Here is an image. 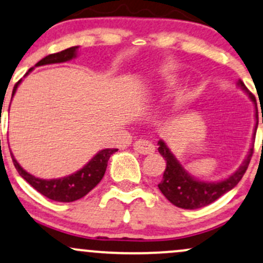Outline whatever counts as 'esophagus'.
Listing matches in <instances>:
<instances>
[{"mask_svg":"<svg viewBox=\"0 0 263 263\" xmlns=\"http://www.w3.org/2000/svg\"><path fill=\"white\" fill-rule=\"evenodd\" d=\"M135 151L141 155H152L155 152V146L147 140H138L134 143Z\"/></svg>","mask_w":263,"mask_h":263,"instance_id":"1","label":"esophagus"}]
</instances>
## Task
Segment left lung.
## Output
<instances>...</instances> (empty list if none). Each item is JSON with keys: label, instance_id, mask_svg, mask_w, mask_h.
<instances>
[{"label": "left lung", "instance_id": "1", "mask_svg": "<svg viewBox=\"0 0 263 263\" xmlns=\"http://www.w3.org/2000/svg\"><path fill=\"white\" fill-rule=\"evenodd\" d=\"M238 87H241L249 95V97L255 103L256 107V125L255 131H253V142H255L256 131H257L258 126V115H257V105H256V100L253 95H251L247 89L245 83L241 80L237 82ZM263 123V118H262ZM158 152L163 156L166 160V170L163 172L162 181L158 183V189L163 193L164 197L167 198L172 204L180 207L184 210H196L201 209V207L207 206V204L212 203L216 200L227 193L233 187L237 184L241 178L243 177L245 172H246L247 167H249L251 157H252L253 147H251L249 155L246 156L245 161L242 162L241 166L238 167L237 171L233 172L232 175L229 176L227 178L217 182H206V181H201L198 178L193 177L183 168L180 161L176 158V156L172 154L168 146L164 143V141H158Z\"/></svg>", "mask_w": 263, "mask_h": 263}]
</instances>
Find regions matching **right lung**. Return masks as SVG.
Wrapping results in <instances>:
<instances>
[{
    "mask_svg": "<svg viewBox=\"0 0 263 263\" xmlns=\"http://www.w3.org/2000/svg\"><path fill=\"white\" fill-rule=\"evenodd\" d=\"M77 50H79V46H73V47H70L61 52H57V53L48 54L45 59H42L41 61L36 63V67L37 66L51 65V63H62L71 61L72 59H74L77 56ZM32 70L33 68H30L25 76H27ZM21 81L22 80H20L14 85L12 97L16 93L17 87L21 83ZM116 151H118L117 148L101 149L99 154L95 155L91 158V161H88V163H86L77 172H74V174L70 176H66V177L53 178V180H43V178L34 177L33 175L28 174L26 170L22 168L21 164L17 162V160L14 158L12 152H11V157H12L13 164L20 176L24 180L27 181L36 191H39L41 195L50 198V200L57 202H73L87 195L92 189H95L100 183L103 175H105L106 168H107V162L109 157Z\"/></svg>",
    "mask_w": 263,
    "mask_h": 263,
    "instance_id": "obj_1",
    "label": "right lung"
}]
</instances>
